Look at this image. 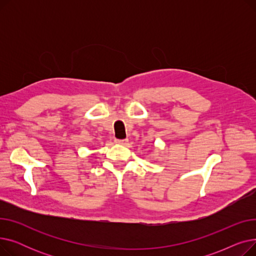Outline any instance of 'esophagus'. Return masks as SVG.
<instances>
[{"mask_svg":"<svg viewBox=\"0 0 256 256\" xmlns=\"http://www.w3.org/2000/svg\"><path fill=\"white\" fill-rule=\"evenodd\" d=\"M114 141H115V143L121 144V145H126V144L128 142V139H115Z\"/></svg>","mask_w":256,"mask_h":256,"instance_id":"obj_1","label":"esophagus"}]
</instances>
